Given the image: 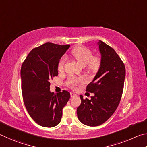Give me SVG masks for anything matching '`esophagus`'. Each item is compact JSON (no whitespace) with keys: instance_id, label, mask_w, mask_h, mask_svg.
<instances>
[{"instance_id":"34e87169","label":"esophagus","mask_w":147,"mask_h":147,"mask_svg":"<svg viewBox=\"0 0 147 147\" xmlns=\"http://www.w3.org/2000/svg\"><path fill=\"white\" fill-rule=\"evenodd\" d=\"M77 95L76 94H74V93H72V92H71L70 93V96H71V97H75V96H76Z\"/></svg>"}]
</instances>
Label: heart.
Masks as SVG:
<instances>
[{
  "label": "heart",
  "mask_w": 147,
  "mask_h": 147,
  "mask_svg": "<svg viewBox=\"0 0 147 147\" xmlns=\"http://www.w3.org/2000/svg\"><path fill=\"white\" fill-rule=\"evenodd\" d=\"M71 55L74 56L78 63L82 66H86V68L90 71H97L99 70L101 65V58L98 55H93L90 49L78 46L74 48L71 51ZM66 62V57H63L59 61L58 64V70L62 71L64 69V66ZM83 81L81 79L70 78L66 82L67 86L71 88H75L79 84L82 83Z\"/></svg>",
  "instance_id": "heart-1"
}]
</instances>
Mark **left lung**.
<instances>
[{"mask_svg":"<svg viewBox=\"0 0 147 147\" xmlns=\"http://www.w3.org/2000/svg\"><path fill=\"white\" fill-rule=\"evenodd\" d=\"M101 55V65L86 91L94 93L91 99H83L77 109L79 120L90 127H97L114 114L121 99L125 78L123 62L110 46L101 40L98 42Z\"/></svg>","mask_w":147,"mask_h":147,"instance_id":"obj_1","label":"left lung"}]
</instances>
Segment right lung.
Segmentation results:
<instances>
[{
  "mask_svg": "<svg viewBox=\"0 0 147 147\" xmlns=\"http://www.w3.org/2000/svg\"><path fill=\"white\" fill-rule=\"evenodd\" d=\"M69 45L46 42L33 48L20 69L23 101L31 117L44 127H53L61 121L63 109L70 98L68 91H50V80L58 76V64Z\"/></svg>",
  "mask_w": 147,
  "mask_h": 147,
  "instance_id": "1",
  "label": "right lung"
}]
</instances>
